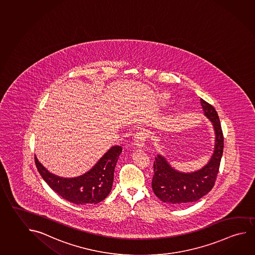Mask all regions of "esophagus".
Instances as JSON below:
<instances>
[{"instance_id": "esophagus-1", "label": "esophagus", "mask_w": 255, "mask_h": 255, "mask_svg": "<svg viewBox=\"0 0 255 255\" xmlns=\"http://www.w3.org/2000/svg\"><path fill=\"white\" fill-rule=\"evenodd\" d=\"M147 138V133L144 130H140L138 133H136L134 135V144L138 148H142V147L145 145V141Z\"/></svg>"}]
</instances>
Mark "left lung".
Listing matches in <instances>:
<instances>
[{"label": "left lung", "mask_w": 255, "mask_h": 255, "mask_svg": "<svg viewBox=\"0 0 255 255\" xmlns=\"http://www.w3.org/2000/svg\"><path fill=\"white\" fill-rule=\"evenodd\" d=\"M204 115L212 121L215 131L213 154L207 164L197 171L180 172L173 168L163 156L158 154L153 163L152 190L158 198L172 206H182L198 201L214 186L223 153L224 137L220 119L214 107L201 99Z\"/></svg>", "instance_id": "obj_1"}]
</instances>
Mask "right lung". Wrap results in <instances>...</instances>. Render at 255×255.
Segmentation results:
<instances>
[{
	"label": "right lung",
	"instance_id": "add662e5",
	"mask_svg": "<svg viewBox=\"0 0 255 255\" xmlns=\"http://www.w3.org/2000/svg\"><path fill=\"white\" fill-rule=\"evenodd\" d=\"M122 148L114 145L89 171L71 178L48 171L35 157V165L43 180L62 198L75 204H96L106 198L113 187L114 169Z\"/></svg>",
	"mask_w": 255,
	"mask_h": 255
}]
</instances>
